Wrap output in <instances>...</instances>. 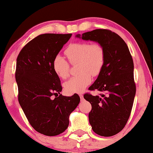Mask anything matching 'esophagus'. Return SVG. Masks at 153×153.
<instances>
[{
  "label": "esophagus",
  "mask_w": 153,
  "mask_h": 153,
  "mask_svg": "<svg viewBox=\"0 0 153 153\" xmlns=\"http://www.w3.org/2000/svg\"><path fill=\"white\" fill-rule=\"evenodd\" d=\"M79 97H80V99H81V100H82H82L83 99H84V97H83V95H82V94H79Z\"/></svg>",
  "instance_id": "esophagus-1"
}]
</instances>
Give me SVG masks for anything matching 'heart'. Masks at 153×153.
<instances>
[{
	"instance_id": "heart-1",
	"label": "heart",
	"mask_w": 153,
	"mask_h": 153,
	"mask_svg": "<svg viewBox=\"0 0 153 153\" xmlns=\"http://www.w3.org/2000/svg\"><path fill=\"white\" fill-rule=\"evenodd\" d=\"M65 54L69 63H78L79 74L71 77L65 84V91L69 94L82 93L91 84L92 75L97 76L101 72L105 62L104 48L100 43L93 44L86 42H75L69 45ZM62 55H56L52 62L54 73L59 78L69 76L70 65Z\"/></svg>"
}]
</instances>
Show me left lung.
<instances>
[{
    "label": "left lung",
    "mask_w": 153,
    "mask_h": 153,
    "mask_svg": "<svg viewBox=\"0 0 153 153\" xmlns=\"http://www.w3.org/2000/svg\"><path fill=\"white\" fill-rule=\"evenodd\" d=\"M76 37L100 43L104 48V65L88 88L102 94L86 93L84 98L91 104L88 119L94 132L101 136H112L123 129L133 108L136 91L133 58L125 41L109 30H94Z\"/></svg>",
    "instance_id": "left-lung-1"
}]
</instances>
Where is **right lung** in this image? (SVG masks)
<instances>
[{"label":"right lung","instance_id":"1","mask_svg":"<svg viewBox=\"0 0 153 153\" xmlns=\"http://www.w3.org/2000/svg\"><path fill=\"white\" fill-rule=\"evenodd\" d=\"M71 36L39 35L25 45L17 58L19 103L32 127L48 136L57 135L67 128L69 115L80 102L78 94H60L61 82L52 67L54 58Z\"/></svg>","mask_w":153,"mask_h":153}]
</instances>
